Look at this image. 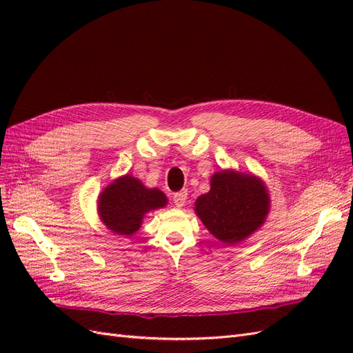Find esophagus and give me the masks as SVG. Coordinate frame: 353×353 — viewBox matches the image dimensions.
Wrapping results in <instances>:
<instances>
[{
  "label": "esophagus",
  "mask_w": 353,
  "mask_h": 353,
  "mask_svg": "<svg viewBox=\"0 0 353 353\" xmlns=\"http://www.w3.org/2000/svg\"><path fill=\"white\" fill-rule=\"evenodd\" d=\"M185 201H187V191L185 190L178 191V193L174 194V203L178 208H183Z\"/></svg>",
  "instance_id": "34e87169"
}]
</instances>
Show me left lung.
Wrapping results in <instances>:
<instances>
[{"label":"left lung","instance_id":"8db88e82","mask_svg":"<svg viewBox=\"0 0 353 353\" xmlns=\"http://www.w3.org/2000/svg\"><path fill=\"white\" fill-rule=\"evenodd\" d=\"M270 201L261 178L230 169L212 175L209 193L196 200L194 210L213 237L232 245L262 227Z\"/></svg>","mask_w":353,"mask_h":353}]
</instances>
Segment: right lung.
Returning a JSON list of instances; mask_svg holds the SVG:
<instances>
[{
  "mask_svg": "<svg viewBox=\"0 0 353 353\" xmlns=\"http://www.w3.org/2000/svg\"><path fill=\"white\" fill-rule=\"evenodd\" d=\"M163 191L147 188L140 179L123 175L105 187L99 197V215L114 234L130 237L140 230L145 213L165 208Z\"/></svg>",
  "mask_w": 353,
  "mask_h": 353,
  "instance_id": "add662e5",
  "label": "right lung"
}]
</instances>
